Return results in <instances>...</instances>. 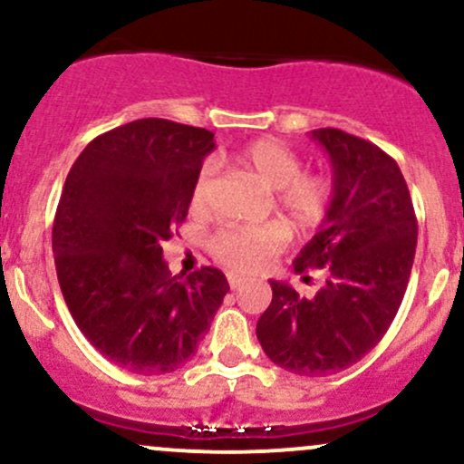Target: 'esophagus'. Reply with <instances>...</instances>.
Returning <instances> with one entry per match:
<instances>
[{"label":"esophagus","mask_w":464,"mask_h":464,"mask_svg":"<svg viewBox=\"0 0 464 464\" xmlns=\"http://www.w3.org/2000/svg\"><path fill=\"white\" fill-rule=\"evenodd\" d=\"M227 276H228V285H231L233 290H237V287H242L244 284H246V279H244V276H239V275L228 273Z\"/></svg>","instance_id":"obj_1"}]
</instances>
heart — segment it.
Instances as JSON below:
<instances>
[{"mask_svg": "<svg viewBox=\"0 0 464 464\" xmlns=\"http://www.w3.org/2000/svg\"><path fill=\"white\" fill-rule=\"evenodd\" d=\"M233 161L268 191H275V205L299 231H312L327 218L334 200L332 180L323 174H303V161L290 148L275 140H257L244 146ZM214 165L205 163L191 185V209L207 214L209 209ZM287 244L281 225L227 227L209 239L211 255L227 268L255 273Z\"/></svg>", "mask_w": 464, "mask_h": 464, "instance_id": "heart-1", "label": "heart"}]
</instances>
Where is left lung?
I'll return each mask as SVG.
<instances>
[{"label":"left lung","mask_w":464,"mask_h":464,"mask_svg":"<svg viewBox=\"0 0 464 464\" xmlns=\"http://www.w3.org/2000/svg\"><path fill=\"white\" fill-rule=\"evenodd\" d=\"M312 140L332 161L334 200L295 273L323 270L324 285L301 296L270 281L257 340L281 369L323 377L353 366L384 338L406 295L417 216L401 169L382 148L338 129L312 130Z\"/></svg>","instance_id":"obj_1"}]
</instances>
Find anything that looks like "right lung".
<instances>
[{"label": "right lung", "instance_id": "obj_1", "mask_svg": "<svg viewBox=\"0 0 464 464\" xmlns=\"http://www.w3.org/2000/svg\"><path fill=\"white\" fill-rule=\"evenodd\" d=\"M214 148V132L146 117L95 137L69 169L52 228L58 284L84 338L121 369H180L228 292L211 266L169 273L161 246Z\"/></svg>", "mask_w": 464, "mask_h": 464}]
</instances>
